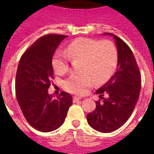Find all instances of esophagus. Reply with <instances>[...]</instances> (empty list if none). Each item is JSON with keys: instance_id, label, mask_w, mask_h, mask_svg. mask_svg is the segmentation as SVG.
I'll list each match as a JSON object with an SVG mask.
<instances>
[{"instance_id": "esophagus-1", "label": "esophagus", "mask_w": 154, "mask_h": 154, "mask_svg": "<svg viewBox=\"0 0 154 154\" xmlns=\"http://www.w3.org/2000/svg\"><path fill=\"white\" fill-rule=\"evenodd\" d=\"M81 99H82V97H80L74 96L73 97V98H72V100H73V101H74V102H76V101H79V100H81Z\"/></svg>"}]
</instances>
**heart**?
Instances as JSON below:
<instances>
[{
  "instance_id": "obj_1",
  "label": "heart",
  "mask_w": 154,
  "mask_h": 154,
  "mask_svg": "<svg viewBox=\"0 0 154 154\" xmlns=\"http://www.w3.org/2000/svg\"><path fill=\"white\" fill-rule=\"evenodd\" d=\"M71 60H82L80 73H72L63 82L65 90L74 94H84L90 86L93 78L101 82L112 75L118 63V52L109 40L81 37L74 40L66 51H57L52 65L57 74H64L69 69Z\"/></svg>"
}]
</instances>
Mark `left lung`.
Wrapping results in <instances>:
<instances>
[{
	"instance_id": "left-lung-1",
	"label": "left lung",
	"mask_w": 154,
	"mask_h": 154,
	"mask_svg": "<svg viewBox=\"0 0 154 154\" xmlns=\"http://www.w3.org/2000/svg\"><path fill=\"white\" fill-rule=\"evenodd\" d=\"M112 36L118 52L117 71L109 81L96 91L100 100L96 109L87 115L92 128L101 133H110L119 129L127 122L138 100L141 88L139 67L131 49L116 35Z\"/></svg>"
}]
</instances>
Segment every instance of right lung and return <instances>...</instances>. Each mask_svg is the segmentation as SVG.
<instances>
[{
	"label": "right lung",
	"mask_w": 154,
	"mask_h": 154,
	"mask_svg": "<svg viewBox=\"0 0 154 154\" xmlns=\"http://www.w3.org/2000/svg\"><path fill=\"white\" fill-rule=\"evenodd\" d=\"M68 36L47 34L23 53L16 75V97L29 124L41 132H51L65 122L72 96L60 92L57 98L48 94L53 79L52 59L56 49Z\"/></svg>",
	"instance_id": "1"
}]
</instances>
